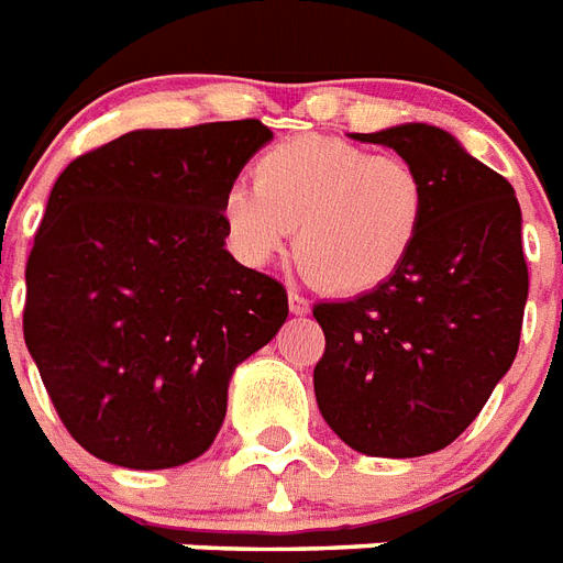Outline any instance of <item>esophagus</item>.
<instances>
[{
  "instance_id": "esophagus-1",
  "label": "esophagus",
  "mask_w": 563,
  "mask_h": 563,
  "mask_svg": "<svg viewBox=\"0 0 563 563\" xmlns=\"http://www.w3.org/2000/svg\"><path fill=\"white\" fill-rule=\"evenodd\" d=\"M287 305H290V313H296V317H302L310 310L308 299L302 294H296V290H287Z\"/></svg>"
}]
</instances>
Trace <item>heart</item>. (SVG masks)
<instances>
[{
    "label": "heart",
    "instance_id": "b5f03b06",
    "mask_svg": "<svg viewBox=\"0 0 563 563\" xmlns=\"http://www.w3.org/2000/svg\"><path fill=\"white\" fill-rule=\"evenodd\" d=\"M427 183L409 159L372 154L331 136H296L255 159L253 186L223 197L229 244L264 264L296 227V261L340 296L384 287L416 250L427 220Z\"/></svg>",
    "mask_w": 563,
    "mask_h": 563
}]
</instances>
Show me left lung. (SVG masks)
<instances>
[{"instance_id":"1","label":"left lung","mask_w":563,"mask_h":563,"mask_svg":"<svg viewBox=\"0 0 563 563\" xmlns=\"http://www.w3.org/2000/svg\"><path fill=\"white\" fill-rule=\"evenodd\" d=\"M393 147L427 183L416 250L384 287L313 305L325 354L313 393L328 427L366 456L448 448L515 363L529 269L509 179L433 124L352 133Z\"/></svg>"}]
</instances>
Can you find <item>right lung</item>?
I'll return each mask as SVG.
<instances>
[{"label": "right lung", "mask_w": 563, "mask_h": 563, "mask_svg": "<svg viewBox=\"0 0 563 563\" xmlns=\"http://www.w3.org/2000/svg\"><path fill=\"white\" fill-rule=\"evenodd\" d=\"M269 139L255 119L133 130L54 183L22 334L60 421L98 460H197L223 424L235 366L285 325V287L229 255L220 211Z\"/></svg>", "instance_id": "add662e5"}]
</instances>
